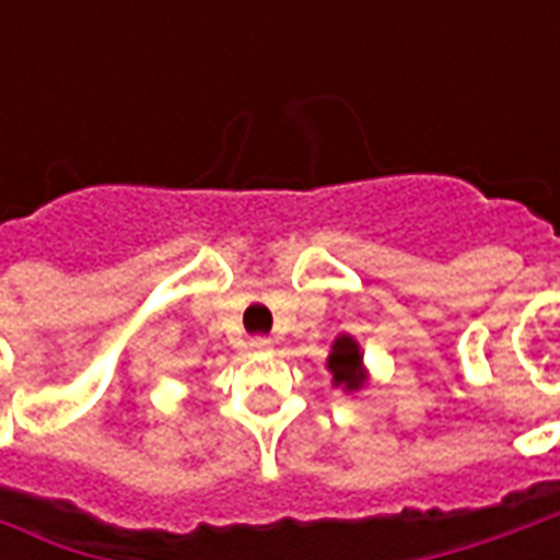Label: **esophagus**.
Wrapping results in <instances>:
<instances>
[{
    "label": "esophagus",
    "instance_id": "esophagus-1",
    "mask_svg": "<svg viewBox=\"0 0 560 560\" xmlns=\"http://www.w3.org/2000/svg\"><path fill=\"white\" fill-rule=\"evenodd\" d=\"M252 345V351L264 353V351H272V339H267V336H255V339L248 341Z\"/></svg>",
    "mask_w": 560,
    "mask_h": 560
}]
</instances>
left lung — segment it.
Returning <instances> with one entry per match:
<instances>
[{
	"instance_id": "1",
	"label": "left lung",
	"mask_w": 560,
	"mask_h": 560,
	"mask_svg": "<svg viewBox=\"0 0 560 560\" xmlns=\"http://www.w3.org/2000/svg\"><path fill=\"white\" fill-rule=\"evenodd\" d=\"M329 372H332V381H336V387H348L357 389L363 384V357H360V348H357V341L348 339V336H341L332 345V353H329Z\"/></svg>"
}]
</instances>
